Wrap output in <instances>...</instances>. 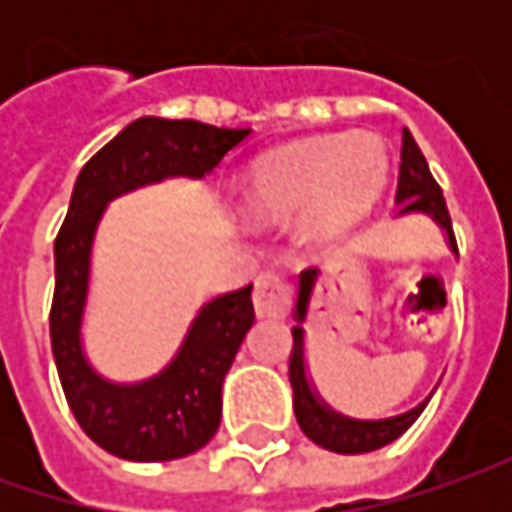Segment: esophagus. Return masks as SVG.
Wrapping results in <instances>:
<instances>
[{"label": "esophagus", "instance_id": "obj_1", "mask_svg": "<svg viewBox=\"0 0 512 512\" xmlns=\"http://www.w3.org/2000/svg\"><path fill=\"white\" fill-rule=\"evenodd\" d=\"M253 307L259 316H270V319H282L290 310V285L279 270H265L256 279V290H253Z\"/></svg>", "mask_w": 512, "mask_h": 512}]
</instances>
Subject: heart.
<instances>
[{
	"mask_svg": "<svg viewBox=\"0 0 512 512\" xmlns=\"http://www.w3.org/2000/svg\"><path fill=\"white\" fill-rule=\"evenodd\" d=\"M387 185V148L370 133H325L259 156L242 182L262 222L302 216L310 242H336L362 222Z\"/></svg>",
	"mask_w": 512,
	"mask_h": 512,
	"instance_id": "1",
	"label": "heart"
}]
</instances>
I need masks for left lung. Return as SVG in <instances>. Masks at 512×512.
<instances>
[{
	"label": "left lung",
	"instance_id": "obj_1",
	"mask_svg": "<svg viewBox=\"0 0 512 512\" xmlns=\"http://www.w3.org/2000/svg\"><path fill=\"white\" fill-rule=\"evenodd\" d=\"M396 205H399V216L404 213H424L430 216L436 225L444 230V239L450 250L459 256V247H456V236H453V225H450V213L444 205L442 187L436 185L433 173L427 168V159L422 156V150L416 145V139L410 136V130H402V165H399V185H396ZM319 270L310 267L299 273V287H296V307H293V353H290V384H293V413H296V422L302 427L310 442H316L325 450L333 453H344V456H353V453H370V450H379L384 444L396 442L410 424L422 416V410L430 402V393L424 402L416 407L404 410L399 416H390V419H350L336 413L330 404L316 393V387L307 376V359H305V322L307 313H310V302H313V293L319 285Z\"/></svg>",
	"mask_w": 512,
	"mask_h": 512
}]
</instances>
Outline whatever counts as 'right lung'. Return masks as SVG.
<instances>
[{
    "mask_svg": "<svg viewBox=\"0 0 512 512\" xmlns=\"http://www.w3.org/2000/svg\"><path fill=\"white\" fill-rule=\"evenodd\" d=\"M250 128H213L193 119L142 116L79 170L53 259L50 347L70 410L102 450L128 462H170L205 447L222 419V382L253 325V285L199 307L176 356L142 382H110L85 356L90 253L102 213L116 196L162 179H202Z\"/></svg>",
    "mask_w": 512,
    "mask_h": 512,
    "instance_id": "add662e5",
    "label": "right lung"
}]
</instances>
